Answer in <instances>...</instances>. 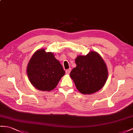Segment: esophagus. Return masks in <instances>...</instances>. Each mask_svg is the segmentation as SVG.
<instances>
[{"label":"esophagus","mask_w":133,"mask_h":133,"mask_svg":"<svg viewBox=\"0 0 133 133\" xmlns=\"http://www.w3.org/2000/svg\"><path fill=\"white\" fill-rule=\"evenodd\" d=\"M71 69L66 70V74H69L70 73V72H71Z\"/></svg>","instance_id":"obj_1"}]
</instances>
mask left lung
Wrapping results in <instances>:
<instances>
[{
  "label": "left lung",
  "mask_w": 133,
  "mask_h": 133,
  "mask_svg": "<svg viewBox=\"0 0 133 133\" xmlns=\"http://www.w3.org/2000/svg\"><path fill=\"white\" fill-rule=\"evenodd\" d=\"M76 67L70 72L77 90L83 94H91L102 89L108 77L106 64L96 52L91 51L86 56H78Z\"/></svg>",
  "instance_id": "obj_1"
}]
</instances>
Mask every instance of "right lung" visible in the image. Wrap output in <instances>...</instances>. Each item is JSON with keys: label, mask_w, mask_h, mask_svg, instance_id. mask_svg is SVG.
I'll use <instances>...</instances> for the list:
<instances>
[{"label": "right lung", "mask_w": 133, "mask_h": 133, "mask_svg": "<svg viewBox=\"0 0 133 133\" xmlns=\"http://www.w3.org/2000/svg\"><path fill=\"white\" fill-rule=\"evenodd\" d=\"M27 74L30 83L37 89L49 91L57 87L65 71L53 53L41 49L30 59Z\"/></svg>", "instance_id": "obj_1"}]
</instances>
